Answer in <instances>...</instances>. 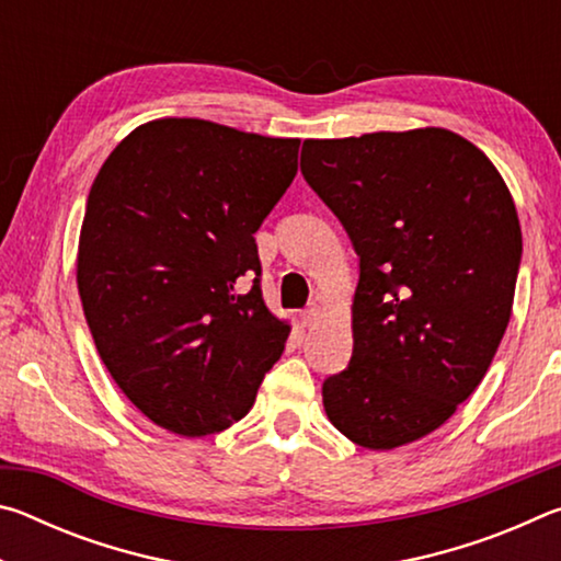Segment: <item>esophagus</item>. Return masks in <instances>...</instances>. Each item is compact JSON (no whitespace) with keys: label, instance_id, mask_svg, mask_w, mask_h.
Masks as SVG:
<instances>
[{"label":"esophagus","instance_id":"1","mask_svg":"<svg viewBox=\"0 0 561 561\" xmlns=\"http://www.w3.org/2000/svg\"><path fill=\"white\" fill-rule=\"evenodd\" d=\"M319 317H321V311H319V307H309L307 311H301V324L307 327V329H311L319 321Z\"/></svg>","mask_w":561,"mask_h":561}]
</instances>
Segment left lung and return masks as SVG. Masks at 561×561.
I'll use <instances>...</instances> for the list:
<instances>
[{
	"mask_svg": "<svg viewBox=\"0 0 561 561\" xmlns=\"http://www.w3.org/2000/svg\"><path fill=\"white\" fill-rule=\"evenodd\" d=\"M301 173L358 254L354 354L321 388L331 425L393 450L448 421L485 378L522 257L500 170L445 128L304 140Z\"/></svg>",
	"mask_w": 561,
	"mask_h": 561,
	"instance_id": "left-lung-1",
	"label": "left lung"
}]
</instances>
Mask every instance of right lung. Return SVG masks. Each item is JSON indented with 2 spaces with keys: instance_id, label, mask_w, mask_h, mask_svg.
I'll list each match as a JSON object with an SVG mask.
<instances>
[{
  "instance_id": "1",
  "label": "right lung",
  "mask_w": 561,
  "mask_h": 561,
  "mask_svg": "<svg viewBox=\"0 0 561 561\" xmlns=\"http://www.w3.org/2000/svg\"><path fill=\"white\" fill-rule=\"evenodd\" d=\"M297 158L299 138L158 118L93 180L76 254L83 314L113 381L160 428H230L282 356L291 327L262 299L254 232Z\"/></svg>"
}]
</instances>
